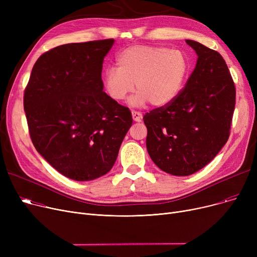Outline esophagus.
Wrapping results in <instances>:
<instances>
[{"instance_id":"esophagus-1","label":"esophagus","mask_w":257,"mask_h":257,"mask_svg":"<svg viewBox=\"0 0 257 257\" xmlns=\"http://www.w3.org/2000/svg\"><path fill=\"white\" fill-rule=\"evenodd\" d=\"M131 114H132L133 120H136V121H140L143 118V114L141 112H139V111H132Z\"/></svg>"}]
</instances>
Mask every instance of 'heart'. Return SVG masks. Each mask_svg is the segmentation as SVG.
<instances>
[{
  "label": "heart",
  "mask_w": 257,
  "mask_h": 257,
  "mask_svg": "<svg viewBox=\"0 0 257 257\" xmlns=\"http://www.w3.org/2000/svg\"><path fill=\"white\" fill-rule=\"evenodd\" d=\"M117 69L105 71L104 83L110 98L124 101L133 91L132 103L142 106L149 102L154 107L172 103L181 92L190 73V61L180 50L165 47L133 46L119 53Z\"/></svg>",
  "instance_id": "b5f03b06"
}]
</instances>
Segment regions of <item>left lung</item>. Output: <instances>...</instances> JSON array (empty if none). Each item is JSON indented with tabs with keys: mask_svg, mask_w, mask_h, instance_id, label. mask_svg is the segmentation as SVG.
Here are the masks:
<instances>
[{
	"mask_svg": "<svg viewBox=\"0 0 257 257\" xmlns=\"http://www.w3.org/2000/svg\"><path fill=\"white\" fill-rule=\"evenodd\" d=\"M185 42L198 55L195 70L176 99L144 115L148 153L160 170L175 176L196 173L221 151L235 107V85L221 54Z\"/></svg>",
	"mask_w": 257,
	"mask_h": 257,
	"instance_id": "8db88e82",
	"label": "left lung"
}]
</instances>
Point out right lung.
I'll return each instance as SVG.
<instances>
[{"label":"right lung","mask_w":257,"mask_h":257,"mask_svg":"<svg viewBox=\"0 0 257 257\" xmlns=\"http://www.w3.org/2000/svg\"><path fill=\"white\" fill-rule=\"evenodd\" d=\"M113 42L67 44L45 52L25 88L35 149L73 180H93L109 172L132 125L129 108L103 91V60Z\"/></svg>","instance_id":"add662e5"}]
</instances>
